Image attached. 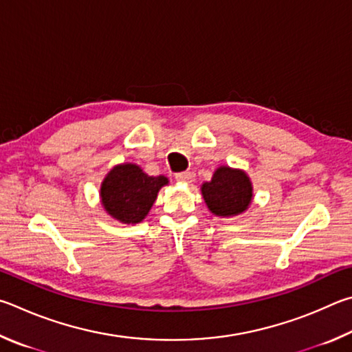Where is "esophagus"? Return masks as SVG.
<instances>
[{
  "mask_svg": "<svg viewBox=\"0 0 352 352\" xmlns=\"http://www.w3.org/2000/svg\"><path fill=\"white\" fill-rule=\"evenodd\" d=\"M176 181L179 182H184V184H190L193 181V175L190 171H182V173H177V175L175 176Z\"/></svg>",
  "mask_w": 352,
  "mask_h": 352,
  "instance_id": "1",
  "label": "esophagus"
}]
</instances>
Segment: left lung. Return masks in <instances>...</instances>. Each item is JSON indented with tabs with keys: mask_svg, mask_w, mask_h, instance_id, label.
Returning <instances> with one entry per match:
<instances>
[{
	"mask_svg": "<svg viewBox=\"0 0 352 352\" xmlns=\"http://www.w3.org/2000/svg\"><path fill=\"white\" fill-rule=\"evenodd\" d=\"M201 193L214 217L233 218L250 207L254 186L244 170L219 165L212 179L201 186Z\"/></svg>",
	"mask_w": 352,
	"mask_h": 352,
	"instance_id": "obj_1",
	"label": "left lung"
}]
</instances>
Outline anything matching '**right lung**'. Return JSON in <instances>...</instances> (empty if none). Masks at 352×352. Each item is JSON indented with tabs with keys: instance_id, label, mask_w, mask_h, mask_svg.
<instances>
[{
	"instance_id": "right-lung-1",
	"label": "right lung",
	"mask_w": 352,
	"mask_h": 352,
	"mask_svg": "<svg viewBox=\"0 0 352 352\" xmlns=\"http://www.w3.org/2000/svg\"><path fill=\"white\" fill-rule=\"evenodd\" d=\"M164 186H168V177L164 175L150 176L138 164H119L102 181V207L122 224H139L151 210Z\"/></svg>"
}]
</instances>
